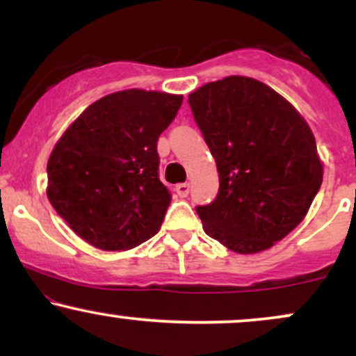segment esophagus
<instances>
[{
  "mask_svg": "<svg viewBox=\"0 0 356 356\" xmlns=\"http://www.w3.org/2000/svg\"><path fill=\"white\" fill-rule=\"evenodd\" d=\"M189 191H191V186L187 182L177 184V186H175V192H177L179 197H187V195H189Z\"/></svg>",
  "mask_w": 356,
  "mask_h": 356,
  "instance_id": "esophagus-1",
  "label": "esophagus"
}]
</instances>
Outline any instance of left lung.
Returning a JSON list of instances; mask_svg holds the SVG:
<instances>
[{
  "label": "left lung",
  "mask_w": 356,
  "mask_h": 356,
  "mask_svg": "<svg viewBox=\"0 0 356 356\" xmlns=\"http://www.w3.org/2000/svg\"><path fill=\"white\" fill-rule=\"evenodd\" d=\"M189 105L219 172L218 197L195 207L206 234L239 254L275 246L305 219L323 182L309 125L249 76L202 85Z\"/></svg>",
  "instance_id": "8db88e82"
}]
</instances>
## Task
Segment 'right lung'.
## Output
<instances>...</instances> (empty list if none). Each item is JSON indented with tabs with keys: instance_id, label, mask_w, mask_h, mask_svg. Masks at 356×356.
<instances>
[{
	"instance_id": "obj_1",
	"label": "right lung",
	"mask_w": 356,
	"mask_h": 356,
	"mask_svg": "<svg viewBox=\"0 0 356 356\" xmlns=\"http://www.w3.org/2000/svg\"><path fill=\"white\" fill-rule=\"evenodd\" d=\"M182 95L122 90L93 102L53 147L47 195L92 246L127 251L161 229L170 204L159 179V136Z\"/></svg>"
}]
</instances>
